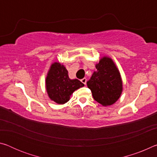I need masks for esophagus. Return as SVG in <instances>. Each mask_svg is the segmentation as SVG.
<instances>
[{"label":"esophagus","instance_id":"esophagus-1","mask_svg":"<svg viewBox=\"0 0 157 157\" xmlns=\"http://www.w3.org/2000/svg\"><path fill=\"white\" fill-rule=\"evenodd\" d=\"M81 82H82V83H83L84 84L86 85V78H84L83 79H81Z\"/></svg>","mask_w":157,"mask_h":157}]
</instances>
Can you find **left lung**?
Segmentation results:
<instances>
[{
  "label": "left lung",
  "instance_id": "left-lung-1",
  "mask_svg": "<svg viewBox=\"0 0 157 157\" xmlns=\"http://www.w3.org/2000/svg\"><path fill=\"white\" fill-rule=\"evenodd\" d=\"M91 79L86 82L94 100L102 106L111 105L121 97L123 81L121 73L112 59L105 56L95 65Z\"/></svg>",
  "mask_w": 157,
  "mask_h": 157
}]
</instances>
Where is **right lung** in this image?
Returning <instances> with one entry per match:
<instances>
[{
    "instance_id": "1",
    "label": "right lung",
    "mask_w": 157,
    "mask_h": 157,
    "mask_svg": "<svg viewBox=\"0 0 157 157\" xmlns=\"http://www.w3.org/2000/svg\"><path fill=\"white\" fill-rule=\"evenodd\" d=\"M84 86L78 79L69 78L68 71L59 62H54L50 66L46 79V89L50 99L55 102L65 104L75 90Z\"/></svg>"
}]
</instances>
